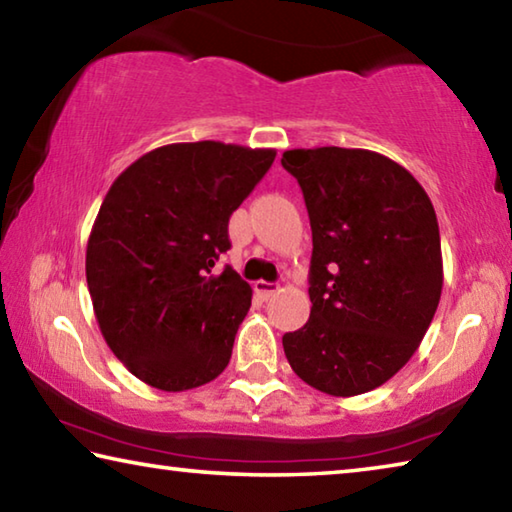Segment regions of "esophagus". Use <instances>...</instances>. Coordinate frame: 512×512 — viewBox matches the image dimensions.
<instances>
[{"label":"esophagus","instance_id":"34e87169","mask_svg":"<svg viewBox=\"0 0 512 512\" xmlns=\"http://www.w3.org/2000/svg\"><path fill=\"white\" fill-rule=\"evenodd\" d=\"M253 287H255V293H257V296H259V298H264V300L273 298L275 293H277V289H280V287H277V284H273V282H264V280L255 282Z\"/></svg>","mask_w":512,"mask_h":512}]
</instances>
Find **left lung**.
<instances>
[{"mask_svg":"<svg viewBox=\"0 0 512 512\" xmlns=\"http://www.w3.org/2000/svg\"><path fill=\"white\" fill-rule=\"evenodd\" d=\"M311 223L305 327L282 336L296 375L354 397L386 384L420 348L443 293L436 210L402 164L368 149H291Z\"/></svg>","mask_w":512,"mask_h":512,"instance_id":"left-lung-1","label":"left lung"}]
</instances>
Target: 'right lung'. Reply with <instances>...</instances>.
Instances as JSON below:
<instances>
[{
	"label": "right lung",
	"instance_id": "add662e5",
	"mask_svg": "<svg viewBox=\"0 0 512 512\" xmlns=\"http://www.w3.org/2000/svg\"><path fill=\"white\" fill-rule=\"evenodd\" d=\"M275 149L180 142L137 158L94 219L85 277L115 357L158 391L198 388L228 366L253 289L214 262L228 221L264 178Z\"/></svg>",
	"mask_w": 512,
	"mask_h": 512
}]
</instances>
